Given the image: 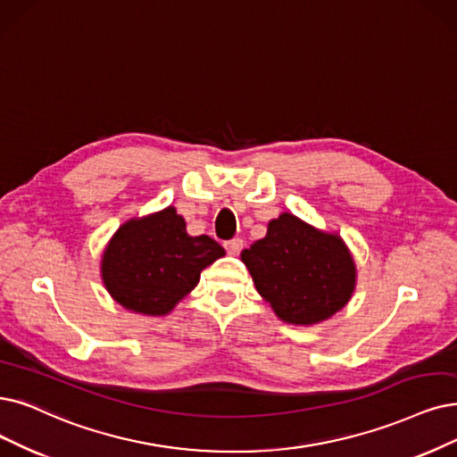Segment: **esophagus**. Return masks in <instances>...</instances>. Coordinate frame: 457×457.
Returning a JSON list of instances; mask_svg holds the SVG:
<instances>
[{
    "label": "esophagus",
    "mask_w": 457,
    "mask_h": 457,
    "mask_svg": "<svg viewBox=\"0 0 457 457\" xmlns=\"http://www.w3.org/2000/svg\"><path fill=\"white\" fill-rule=\"evenodd\" d=\"M225 247H227L228 254H234V257H236V254H240V251L244 249V240L242 238H234V240L227 242Z\"/></svg>",
    "instance_id": "34e87169"
}]
</instances>
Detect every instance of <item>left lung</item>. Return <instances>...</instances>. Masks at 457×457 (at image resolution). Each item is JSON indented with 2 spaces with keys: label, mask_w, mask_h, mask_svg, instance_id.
I'll return each instance as SVG.
<instances>
[{
  "label": "left lung",
  "mask_w": 457,
  "mask_h": 457,
  "mask_svg": "<svg viewBox=\"0 0 457 457\" xmlns=\"http://www.w3.org/2000/svg\"><path fill=\"white\" fill-rule=\"evenodd\" d=\"M242 261L254 288L287 324L328 320L356 288V262L341 236L288 212L271 219L264 238L242 251Z\"/></svg>",
  "instance_id": "left-lung-1"
}]
</instances>
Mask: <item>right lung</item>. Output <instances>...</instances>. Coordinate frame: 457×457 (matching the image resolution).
Returning <instances> with one entry per match:
<instances>
[{
    "label": "right lung",
    "mask_w": 457,
    "mask_h": 457,
    "mask_svg": "<svg viewBox=\"0 0 457 457\" xmlns=\"http://www.w3.org/2000/svg\"><path fill=\"white\" fill-rule=\"evenodd\" d=\"M223 254L210 236L187 234L186 219L167 206L120 225L101 254V279L121 307L165 317Z\"/></svg>",
    "instance_id": "obj_1"
}]
</instances>
